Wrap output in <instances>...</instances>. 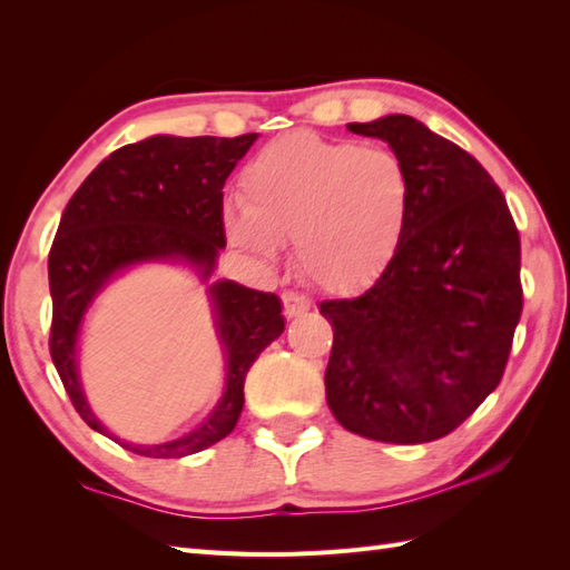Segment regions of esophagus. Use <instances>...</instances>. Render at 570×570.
Here are the masks:
<instances>
[{
	"label": "esophagus",
	"instance_id": "34e87169",
	"mask_svg": "<svg viewBox=\"0 0 570 570\" xmlns=\"http://www.w3.org/2000/svg\"><path fill=\"white\" fill-rule=\"evenodd\" d=\"M283 307H285V317L293 320V317H299L302 312H307L312 307V302L305 295L295 293V289H285V293H283Z\"/></svg>",
	"mask_w": 570,
	"mask_h": 570
}]
</instances>
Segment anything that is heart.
<instances>
[{
    "label": "heart",
    "mask_w": 570,
    "mask_h": 570,
    "mask_svg": "<svg viewBox=\"0 0 570 570\" xmlns=\"http://www.w3.org/2000/svg\"><path fill=\"white\" fill-rule=\"evenodd\" d=\"M410 207V173L392 150L295 131L246 163L242 207H226L224 224L234 246L261 261L295 238L302 273L348 295L387 271Z\"/></svg>",
    "instance_id": "heart-1"
}]
</instances>
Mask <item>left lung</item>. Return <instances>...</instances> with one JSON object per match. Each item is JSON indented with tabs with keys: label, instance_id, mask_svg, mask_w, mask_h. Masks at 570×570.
<instances>
[{
	"label": "left lung",
	"instance_id": "obj_1",
	"mask_svg": "<svg viewBox=\"0 0 570 570\" xmlns=\"http://www.w3.org/2000/svg\"><path fill=\"white\" fill-rule=\"evenodd\" d=\"M410 173L412 207L387 271L326 299L324 385L341 426L385 444L451 434L502 381L522 314L520 232L502 189L449 138L404 114L348 124Z\"/></svg>",
	"mask_w": 570,
	"mask_h": 570
}]
</instances>
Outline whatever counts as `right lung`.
Masks as SVG:
<instances>
[{
	"label": "right lung",
	"mask_w": 570,
	"mask_h": 570,
	"mask_svg": "<svg viewBox=\"0 0 570 570\" xmlns=\"http://www.w3.org/2000/svg\"><path fill=\"white\" fill-rule=\"evenodd\" d=\"M256 138L150 136L114 150L70 197L48 253L53 297L48 346L72 407L95 432L111 436L92 414L78 377V334L87 307L109 277L136 263L183 258L207 281L226 246L222 187ZM209 297L226 351L224 397L195 432L168 444L141 446L111 436L126 451L183 459L234 432L244 410L246 373L283 334L285 320L273 293L232 281L214 283Z\"/></svg>",
	"instance_id": "1"
}]
</instances>
